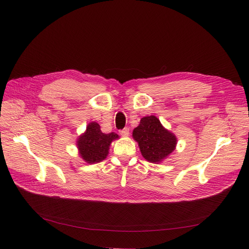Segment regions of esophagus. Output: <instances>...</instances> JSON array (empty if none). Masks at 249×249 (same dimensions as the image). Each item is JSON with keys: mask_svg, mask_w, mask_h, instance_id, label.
Returning <instances> with one entry per match:
<instances>
[{"mask_svg": "<svg viewBox=\"0 0 249 249\" xmlns=\"http://www.w3.org/2000/svg\"><path fill=\"white\" fill-rule=\"evenodd\" d=\"M120 134L123 137H127L129 135V129L128 128H124L123 130H121V131H120Z\"/></svg>", "mask_w": 249, "mask_h": 249, "instance_id": "1", "label": "esophagus"}]
</instances>
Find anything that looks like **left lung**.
<instances>
[{
    "label": "left lung",
    "mask_w": 249,
    "mask_h": 249,
    "mask_svg": "<svg viewBox=\"0 0 249 249\" xmlns=\"http://www.w3.org/2000/svg\"><path fill=\"white\" fill-rule=\"evenodd\" d=\"M133 139L143 158L152 163H160L171 155L177 147V136L164 128L156 116L141 118L139 125L132 132Z\"/></svg>",
    "instance_id": "left-lung-1"
}]
</instances>
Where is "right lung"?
Instances as JSON below:
<instances>
[{
  "label": "right lung",
  "mask_w": 249,
  "mask_h": 249,
  "mask_svg": "<svg viewBox=\"0 0 249 249\" xmlns=\"http://www.w3.org/2000/svg\"><path fill=\"white\" fill-rule=\"evenodd\" d=\"M116 139H119V135L114 132L103 133L97 122H89L86 131L76 139L78 154L87 163L101 162L108 156L111 143Z\"/></svg>",
  "instance_id": "1"
}]
</instances>
